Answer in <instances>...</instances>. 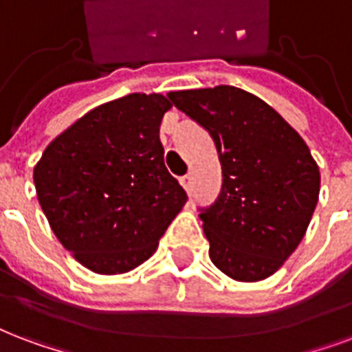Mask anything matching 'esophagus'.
Segmentation results:
<instances>
[{"label": "esophagus", "mask_w": 352, "mask_h": 352, "mask_svg": "<svg viewBox=\"0 0 352 352\" xmlns=\"http://www.w3.org/2000/svg\"><path fill=\"white\" fill-rule=\"evenodd\" d=\"M181 184L184 186V190H186L188 194H190V192H192V175L181 177Z\"/></svg>", "instance_id": "esophagus-1"}]
</instances>
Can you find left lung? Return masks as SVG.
Returning <instances> with one entry per match:
<instances>
[{
    "mask_svg": "<svg viewBox=\"0 0 352 352\" xmlns=\"http://www.w3.org/2000/svg\"><path fill=\"white\" fill-rule=\"evenodd\" d=\"M168 98L203 125L218 149L223 184L201 208L210 260L227 277H272L301 243L319 199V168L299 133L241 88L179 90Z\"/></svg>",
    "mask_w": 352,
    "mask_h": 352,
    "instance_id": "obj_1",
    "label": "left lung"
}]
</instances>
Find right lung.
<instances>
[{"label":"right lung","instance_id":"obj_1","mask_svg":"<svg viewBox=\"0 0 352 352\" xmlns=\"http://www.w3.org/2000/svg\"><path fill=\"white\" fill-rule=\"evenodd\" d=\"M171 103L129 94L87 112L45 147L33 179L51 230L99 275L144 264L186 203L158 138Z\"/></svg>","mask_w":352,"mask_h":352}]
</instances>
